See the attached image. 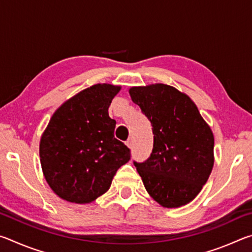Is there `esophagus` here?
<instances>
[{
  "instance_id": "34e87169",
  "label": "esophagus",
  "mask_w": 252,
  "mask_h": 252,
  "mask_svg": "<svg viewBox=\"0 0 252 252\" xmlns=\"http://www.w3.org/2000/svg\"><path fill=\"white\" fill-rule=\"evenodd\" d=\"M126 144L127 147H129V148L131 149V148H132V139H129V140H127V141L126 142Z\"/></svg>"
}]
</instances>
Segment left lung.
Listing matches in <instances>:
<instances>
[{
  "label": "left lung",
  "mask_w": 252,
  "mask_h": 252,
  "mask_svg": "<svg viewBox=\"0 0 252 252\" xmlns=\"http://www.w3.org/2000/svg\"><path fill=\"white\" fill-rule=\"evenodd\" d=\"M132 101L152 125L153 149L133 161L148 193L165 208L197 197L213 167L212 131L192 100L167 84L130 89Z\"/></svg>",
  "instance_id": "1"
}]
</instances>
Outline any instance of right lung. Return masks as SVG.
I'll use <instances>...</instances> for the list:
<instances>
[{
	"label": "right lung",
	"mask_w": 252,
	"mask_h": 252,
	"mask_svg": "<svg viewBox=\"0 0 252 252\" xmlns=\"http://www.w3.org/2000/svg\"><path fill=\"white\" fill-rule=\"evenodd\" d=\"M120 87L95 84L55 111L40 142L46 182L60 198L89 203L109 190L114 174L131 158L114 138L108 109Z\"/></svg>",
	"instance_id": "1"
}]
</instances>
